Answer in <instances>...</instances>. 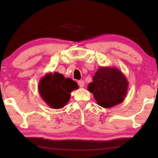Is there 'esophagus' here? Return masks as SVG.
<instances>
[{
  "label": "esophagus",
  "mask_w": 158,
  "mask_h": 158,
  "mask_svg": "<svg viewBox=\"0 0 158 158\" xmlns=\"http://www.w3.org/2000/svg\"><path fill=\"white\" fill-rule=\"evenodd\" d=\"M78 85H79V87L83 88L84 86V81H81V80H80V81H78Z\"/></svg>",
  "instance_id": "obj_1"
}]
</instances>
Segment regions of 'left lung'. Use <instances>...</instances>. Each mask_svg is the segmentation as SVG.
Segmentation results:
<instances>
[{
	"label": "left lung",
	"mask_w": 158,
	"mask_h": 158,
	"mask_svg": "<svg viewBox=\"0 0 158 158\" xmlns=\"http://www.w3.org/2000/svg\"><path fill=\"white\" fill-rule=\"evenodd\" d=\"M88 85L97 104L110 108L122 103L127 95V79L119 69L114 67H100Z\"/></svg>",
	"instance_id": "obj_1"
}]
</instances>
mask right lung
Instances as JSON below:
<instances>
[{
  "label": "right lung",
  "mask_w": 158,
  "mask_h": 158,
  "mask_svg": "<svg viewBox=\"0 0 158 158\" xmlns=\"http://www.w3.org/2000/svg\"><path fill=\"white\" fill-rule=\"evenodd\" d=\"M77 82L58 73H47L40 79L38 91L42 100L52 109L64 107L70 99V93L78 89Z\"/></svg>",
  "instance_id": "1"
}]
</instances>
